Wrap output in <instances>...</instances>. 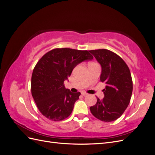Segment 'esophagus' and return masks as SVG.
<instances>
[{
  "mask_svg": "<svg viewBox=\"0 0 155 155\" xmlns=\"http://www.w3.org/2000/svg\"><path fill=\"white\" fill-rule=\"evenodd\" d=\"M81 94H82V96H84V97H85V96H88V94H87V93H85V92H82Z\"/></svg>",
  "mask_w": 155,
  "mask_h": 155,
  "instance_id": "34e87169",
  "label": "esophagus"
}]
</instances>
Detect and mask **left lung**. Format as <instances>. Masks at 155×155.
<instances>
[{
  "label": "left lung",
  "instance_id": "1",
  "mask_svg": "<svg viewBox=\"0 0 155 155\" xmlns=\"http://www.w3.org/2000/svg\"><path fill=\"white\" fill-rule=\"evenodd\" d=\"M89 51L101 66L100 80L106 83L104 98L97 97L96 104L90 107L92 115L105 122L113 121L122 115L128 107L133 92L130 70L124 59L107 49Z\"/></svg>",
  "mask_w": 155,
  "mask_h": 155
}]
</instances>
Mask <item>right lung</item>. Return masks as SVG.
I'll return each instance as SVG.
<instances>
[{
    "instance_id": "add662e5",
    "label": "right lung",
    "mask_w": 155,
    "mask_h": 155,
    "mask_svg": "<svg viewBox=\"0 0 155 155\" xmlns=\"http://www.w3.org/2000/svg\"><path fill=\"white\" fill-rule=\"evenodd\" d=\"M93 58L88 50L54 48L37 63L31 76V95L46 118L61 121L71 114L81 93L70 92L65 88L64 81L77 64Z\"/></svg>"
}]
</instances>
